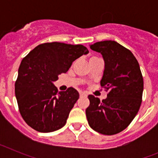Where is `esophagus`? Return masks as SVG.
<instances>
[{"mask_svg":"<svg viewBox=\"0 0 158 158\" xmlns=\"http://www.w3.org/2000/svg\"><path fill=\"white\" fill-rule=\"evenodd\" d=\"M86 96H87V94L85 93H83V92L80 93V97H86Z\"/></svg>","mask_w":158,"mask_h":158,"instance_id":"obj_1","label":"esophagus"}]
</instances>
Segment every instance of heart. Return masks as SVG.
I'll use <instances>...</instances> for the list:
<instances>
[{"label": "heart", "mask_w": 158, "mask_h": 158, "mask_svg": "<svg viewBox=\"0 0 158 158\" xmlns=\"http://www.w3.org/2000/svg\"><path fill=\"white\" fill-rule=\"evenodd\" d=\"M93 58H95V57H93V58H91L90 59H93Z\"/></svg>", "instance_id": "b5f03b06"}]
</instances>
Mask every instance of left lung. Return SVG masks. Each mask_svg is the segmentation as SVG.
<instances>
[{"instance_id":"1","label":"left lung","mask_w":158,"mask_h":158,"mask_svg":"<svg viewBox=\"0 0 158 158\" xmlns=\"http://www.w3.org/2000/svg\"><path fill=\"white\" fill-rule=\"evenodd\" d=\"M102 54L104 74L100 85L108 93L100 99L89 95L86 117L92 129L102 135H112L126 129L140 108L143 77L139 64L128 49L115 41L106 40L90 45Z\"/></svg>"}]
</instances>
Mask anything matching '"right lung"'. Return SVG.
<instances>
[{
	"label": "right lung",
	"instance_id": "1",
	"mask_svg": "<svg viewBox=\"0 0 158 158\" xmlns=\"http://www.w3.org/2000/svg\"><path fill=\"white\" fill-rule=\"evenodd\" d=\"M88 53L83 45L53 42L37 46L23 58L15 94L19 112L28 126L43 133L65 126L79 93L72 87L58 92L54 82L69 70L73 61Z\"/></svg>",
	"mask_w": 158,
	"mask_h": 158
}]
</instances>
